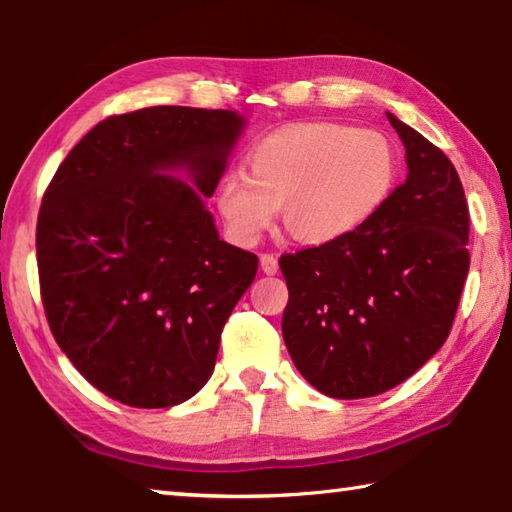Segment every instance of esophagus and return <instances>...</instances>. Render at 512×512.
Masks as SVG:
<instances>
[{
    "label": "esophagus",
    "instance_id": "1",
    "mask_svg": "<svg viewBox=\"0 0 512 512\" xmlns=\"http://www.w3.org/2000/svg\"><path fill=\"white\" fill-rule=\"evenodd\" d=\"M259 266H262V271L266 273V275H275L277 273V257L275 255H271V253H264L262 257H259Z\"/></svg>",
    "mask_w": 512,
    "mask_h": 512
}]
</instances>
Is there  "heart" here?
I'll return each instance as SVG.
<instances>
[{
  "label": "heart",
  "mask_w": 512,
  "mask_h": 512,
  "mask_svg": "<svg viewBox=\"0 0 512 512\" xmlns=\"http://www.w3.org/2000/svg\"><path fill=\"white\" fill-rule=\"evenodd\" d=\"M246 167L248 178L232 173L216 187V207L241 244H255L280 207L293 237L334 244L363 228L397 183L391 140L336 121L280 128L248 153Z\"/></svg>",
  "instance_id": "1"
}]
</instances>
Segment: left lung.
<instances>
[{"label": "left lung", "instance_id": "left-lung-1", "mask_svg": "<svg viewBox=\"0 0 512 512\" xmlns=\"http://www.w3.org/2000/svg\"><path fill=\"white\" fill-rule=\"evenodd\" d=\"M406 180L354 235L282 255V336L316 391L359 400L391 391L447 341L470 253V212L447 155L386 112Z\"/></svg>", "mask_w": 512, "mask_h": 512}]
</instances>
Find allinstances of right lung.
<instances>
[{"instance_id":"right-lung-1","label":"right lung","mask_w":512,"mask_h":512,"mask_svg":"<svg viewBox=\"0 0 512 512\" xmlns=\"http://www.w3.org/2000/svg\"><path fill=\"white\" fill-rule=\"evenodd\" d=\"M244 128L235 110L187 106L108 117L47 187L42 305L60 350L112 400L167 409L212 375L257 273V255L219 239L205 205Z\"/></svg>"}]
</instances>
